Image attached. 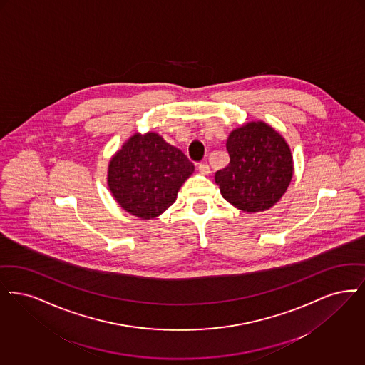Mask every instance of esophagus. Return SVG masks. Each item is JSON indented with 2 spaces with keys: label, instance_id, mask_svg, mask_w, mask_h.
<instances>
[{
  "label": "esophagus",
  "instance_id": "obj_1",
  "mask_svg": "<svg viewBox=\"0 0 365 365\" xmlns=\"http://www.w3.org/2000/svg\"><path fill=\"white\" fill-rule=\"evenodd\" d=\"M197 169H199V173H200V175H210V166H208L207 163H199Z\"/></svg>",
  "mask_w": 365,
  "mask_h": 365
}]
</instances>
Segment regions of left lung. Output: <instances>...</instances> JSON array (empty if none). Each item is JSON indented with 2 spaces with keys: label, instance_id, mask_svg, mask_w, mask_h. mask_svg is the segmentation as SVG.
<instances>
[{
  "label": "left lung",
  "instance_id": "1",
  "mask_svg": "<svg viewBox=\"0 0 365 365\" xmlns=\"http://www.w3.org/2000/svg\"><path fill=\"white\" fill-rule=\"evenodd\" d=\"M230 162L215 173L223 199L245 212L266 211L285 193L293 177V157L285 139L263 121L230 132Z\"/></svg>",
  "mask_w": 365,
  "mask_h": 365
}]
</instances>
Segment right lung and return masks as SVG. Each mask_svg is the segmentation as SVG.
Returning <instances> with one entry per match:
<instances>
[{"mask_svg":"<svg viewBox=\"0 0 365 365\" xmlns=\"http://www.w3.org/2000/svg\"><path fill=\"white\" fill-rule=\"evenodd\" d=\"M193 170L187 155L158 133H135L110 159L108 185L129 214L153 220L175 203Z\"/></svg>","mask_w":365,"mask_h":365,"instance_id":"right-lung-1","label":"right lung"}]
</instances>
